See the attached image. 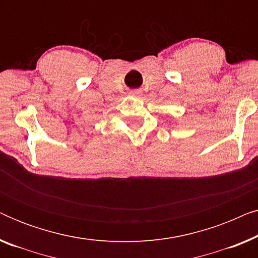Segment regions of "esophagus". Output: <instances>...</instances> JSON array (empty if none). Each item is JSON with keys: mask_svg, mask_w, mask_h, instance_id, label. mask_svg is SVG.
Masks as SVG:
<instances>
[{"mask_svg": "<svg viewBox=\"0 0 258 258\" xmlns=\"http://www.w3.org/2000/svg\"><path fill=\"white\" fill-rule=\"evenodd\" d=\"M130 96L139 98V97L142 96V93H141L140 90H133V91H130Z\"/></svg>", "mask_w": 258, "mask_h": 258, "instance_id": "esophagus-1", "label": "esophagus"}]
</instances>
